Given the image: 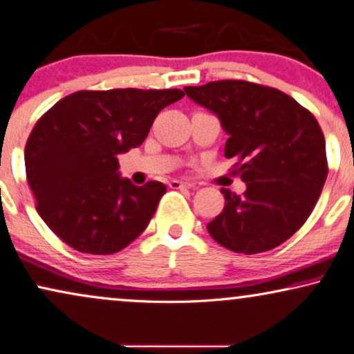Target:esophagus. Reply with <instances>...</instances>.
Wrapping results in <instances>:
<instances>
[{
  "instance_id": "obj_1",
  "label": "esophagus",
  "mask_w": 354,
  "mask_h": 354,
  "mask_svg": "<svg viewBox=\"0 0 354 354\" xmlns=\"http://www.w3.org/2000/svg\"><path fill=\"white\" fill-rule=\"evenodd\" d=\"M169 187L174 188V190H177V188H190L192 183L180 182V180H171V182H169Z\"/></svg>"
}]
</instances>
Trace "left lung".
<instances>
[{
    "instance_id": "left-lung-1",
    "label": "left lung",
    "mask_w": 354,
    "mask_h": 354,
    "mask_svg": "<svg viewBox=\"0 0 354 354\" xmlns=\"http://www.w3.org/2000/svg\"><path fill=\"white\" fill-rule=\"evenodd\" d=\"M194 102L214 112L229 135L242 195L221 188L224 209L208 223L209 236L237 254L281 245L310 216L328 174L325 138L315 117L274 87L241 80L187 86Z\"/></svg>"
}]
</instances>
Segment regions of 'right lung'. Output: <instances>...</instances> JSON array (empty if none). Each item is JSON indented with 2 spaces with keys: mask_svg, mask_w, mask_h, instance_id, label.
Listing matches in <instances>:
<instances>
[{
  "mask_svg": "<svg viewBox=\"0 0 354 354\" xmlns=\"http://www.w3.org/2000/svg\"><path fill=\"white\" fill-rule=\"evenodd\" d=\"M180 89L77 91L48 109L26 143V176L45 224L77 252L110 255L145 231L166 185L120 178L118 154L138 148Z\"/></svg>",
  "mask_w": 354,
  "mask_h": 354,
  "instance_id": "add662e5",
  "label": "right lung"
}]
</instances>
